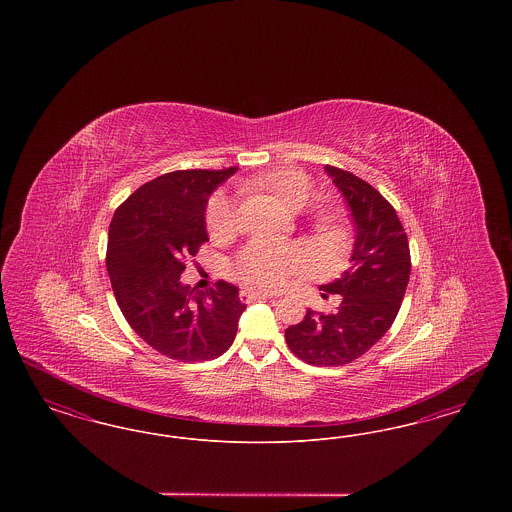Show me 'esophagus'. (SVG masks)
<instances>
[{
  "label": "esophagus",
  "instance_id": "1",
  "mask_svg": "<svg viewBox=\"0 0 512 512\" xmlns=\"http://www.w3.org/2000/svg\"><path fill=\"white\" fill-rule=\"evenodd\" d=\"M240 297H242V301L249 303V301H257V299H267V297H272V295H270V293L255 292V290H247V288H244V290L240 292Z\"/></svg>",
  "mask_w": 512,
  "mask_h": 512
}]
</instances>
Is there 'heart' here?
Returning a JSON list of instances; mask_svg holds the SVG:
<instances>
[{
	"label": "heart",
	"instance_id": "1",
	"mask_svg": "<svg viewBox=\"0 0 512 512\" xmlns=\"http://www.w3.org/2000/svg\"><path fill=\"white\" fill-rule=\"evenodd\" d=\"M245 190H257L274 197L290 211H301L315 195L311 176L301 169H276L265 172L244 184ZM209 234L215 242L226 240L236 230V209L228 195H215L207 211ZM315 228L320 236L336 240L341 234V217L336 209H322L315 215ZM311 251L303 244L247 245L234 263V276L253 290H274L303 274L311 267Z\"/></svg>",
	"mask_w": 512,
	"mask_h": 512
}]
</instances>
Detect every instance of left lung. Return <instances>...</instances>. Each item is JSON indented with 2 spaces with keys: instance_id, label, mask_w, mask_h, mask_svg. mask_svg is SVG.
<instances>
[{
  "instance_id": "8db88e82",
  "label": "left lung",
  "mask_w": 512,
  "mask_h": 512,
  "mask_svg": "<svg viewBox=\"0 0 512 512\" xmlns=\"http://www.w3.org/2000/svg\"><path fill=\"white\" fill-rule=\"evenodd\" d=\"M324 172L340 190L355 240L349 267L324 292L341 297L336 311L307 309L299 324L286 330L293 355L315 366L347 365L390 330L409 284L411 253L395 209L368 182L326 165Z\"/></svg>"
}]
</instances>
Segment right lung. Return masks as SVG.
Instances as JSON below:
<instances>
[{"mask_svg": "<svg viewBox=\"0 0 512 512\" xmlns=\"http://www.w3.org/2000/svg\"><path fill=\"white\" fill-rule=\"evenodd\" d=\"M226 171H176L138 188L109 226L107 272L130 328L176 361L217 359L236 338L245 303L234 284L197 292L182 282L184 259L209 240L205 211Z\"/></svg>", "mask_w": 512, "mask_h": 512, "instance_id": "1", "label": "right lung"}]
</instances>
